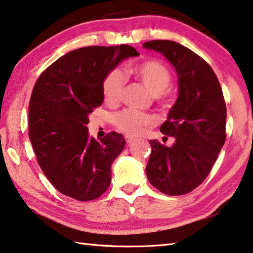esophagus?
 <instances>
[{"instance_id": "esophagus-1", "label": "esophagus", "mask_w": 253, "mask_h": 253, "mask_svg": "<svg viewBox=\"0 0 253 253\" xmlns=\"http://www.w3.org/2000/svg\"><path fill=\"white\" fill-rule=\"evenodd\" d=\"M126 141L129 144H131V143H133L134 141H135V139H133V138H131V136H126Z\"/></svg>"}]
</instances>
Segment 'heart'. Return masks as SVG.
<instances>
[{
	"label": "heart",
	"mask_w": 253,
	"mask_h": 253,
	"mask_svg": "<svg viewBox=\"0 0 253 253\" xmlns=\"http://www.w3.org/2000/svg\"><path fill=\"white\" fill-rule=\"evenodd\" d=\"M135 78L152 93L154 99L162 104L168 103L167 88L171 84V73L165 65L157 61H147L133 69ZM126 86V75L120 69H114L106 75L102 92L104 101L114 105L120 102ZM114 126L127 135H140L149 126L158 122L156 115L139 112L135 110H123L114 115Z\"/></svg>",
	"instance_id": "1"
}]
</instances>
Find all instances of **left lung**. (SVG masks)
I'll list each match as a JSON object with an SVG mask.
<instances>
[{
	"mask_svg": "<svg viewBox=\"0 0 253 253\" xmlns=\"http://www.w3.org/2000/svg\"><path fill=\"white\" fill-rule=\"evenodd\" d=\"M143 47L170 62L179 85L178 99L160 127L174 143L167 147L150 141L152 151L145 171L159 191L181 196L205 181L225 142L223 93L211 66L188 47L169 40L145 42Z\"/></svg>",
	"mask_w": 253,
	"mask_h": 253,
	"instance_id": "left-lung-1",
	"label": "left lung"
}]
</instances>
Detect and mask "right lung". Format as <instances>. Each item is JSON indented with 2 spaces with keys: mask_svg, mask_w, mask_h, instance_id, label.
Returning <instances> with one entry per match:
<instances>
[{
  "mask_svg": "<svg viewBox=\"0 0 253 253\" xmlns=\"http://www.w3.org/2000/svg\"><path fill=\"white\" fill-rule=\"evenodd\" d=\"M134 47L85 46L66 53L40 75L29 105V136L38 162L57 191L78 201L101 197L111 166L126 144L110 132L90 138L88 114L103 102V81Z\"/></svg>",
  "mask_w": 253,
  "mask_h": 253,
  "instance_id": "add662e5",
  "label": "right lung"
}]
</instances>
